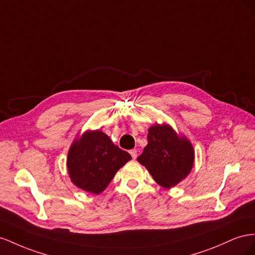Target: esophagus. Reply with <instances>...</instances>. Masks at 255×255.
<instances>
[{"mask_svg": "<svg viewBox=\"0 0 255 255\" xmlns=\"http://www.w3.org/2000/svg\"><path fill=\"white\" fill-rule=\"evenodd\" d=\"M129 152H130V155H131V157H132L133 159H135V158L137 157V151H136V149H131Z\"/></svg>", "mask_w": 255, "mask_h": 255, "instance_id": "esophagus-1", "label": "esophagus"}]
</instances>
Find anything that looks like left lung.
<instances>
[{"label":"left lung","instance_id":"1","mask_svg":"<svg viewBox=\"0 0 255 255\" xmlns=\"http://www.w3.org/2000/svg\"><path fill=\"white\" fill-rule=\"evenodd\" d=\"M147 142L137 161L148 170L157 184L169 189L190 173L194 162L192 145L179 137L170 126H151Z\"/></svg>","mask_w":255,"mask_h":255}]
</instances>
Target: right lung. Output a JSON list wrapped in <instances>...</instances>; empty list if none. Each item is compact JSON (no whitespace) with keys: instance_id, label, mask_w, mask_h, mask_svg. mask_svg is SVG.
Returning a JSON list of instances; mask_svg holds the SVG:
<instances>
[{"instance_id":"obj_1","label":"right lung","mask_w":255,"mask_h":255,"mask_svg":"<svg viewBox=\"0 0 255 255\" xmlns=\"http://www.w3.org/2000/svg\"><path fill=\"white\" fill-rule=\"evenodd\" d=\"M131 159L106 133L86 131L69 149L67 168L72 183L83 190L99 194L110 184L120 168Z\"/></svg>"}]
</instances>
